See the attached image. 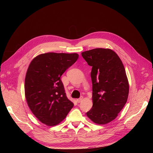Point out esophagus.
Segmentation results:
<instances>
[{
  "mask_svg": "<svg viewBox=\"0 0 153 153\" xmlns=\"http://www.w3.org/2000/svg\"><path fill=\"white\" fill-rule=\"evenodd\" d=\"M82 99H83V97H81L79 99H77V102L78 103H80V102H81L82 100Z\"/></svg>",
  "mask_w": 153,
  "mask_h": 153,
  "instance_id": "esophagus-1",
  "label": "esophagus"
}]
</instances>
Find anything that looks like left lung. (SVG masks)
Returning a JSON list of instances; mask_svg holds the SVG:
<instances>
[{"label": "left lung", "instance_id": "1", "mask_svg": "<svg viewBox=\"0 0 153 153\" xmlns=\"http://www.w3.org/2000/svg\"><path fill=\"white\" fill-rule=\"evenodd\" d=\"M92 66V108L86 114L94 123L104 125L114 120L126 103L129 84L123 64L114 51L96 48L82 52Z\"/></svg>", "mask_w": 153, "mask_h": 153}]
</instances>
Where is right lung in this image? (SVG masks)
<instances>
[{
    "label": "right lung",
    "mask_w": 153,
    "mask_h": 153,
    "mask_svg": "<svg viewBox=\"0 0 153 153\" xmlns=\"http://www.w3.org/2000/svg\"><path fill=\"white\" fill-rule=\"evenodd\" d=\"M78 57L77 53H48L31 61L25 80V97L32 113L42 123L58 125L73 107L61 76Z\"/></svg>",
    "instance_id": "right-lung-1"
}]
</instances>
